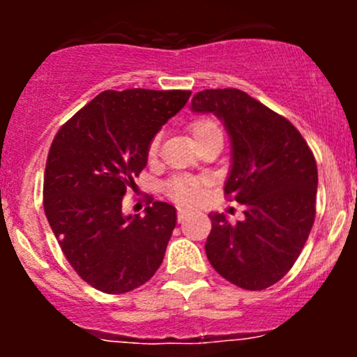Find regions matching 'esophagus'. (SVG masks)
<instances>
[{"label": "esophagus", "instance_id": "obj_1", "mask_svg": "<svg viewBox=\"0 0 357 357\" xmlns=\"http://www.w3.org/2000/svg\"><path fill=\"white\" fill-rule=\"evenodd\" d=\"M186 216H188V211L183 210V208H179V210H178V221H179V223H181V221L186 218Z\"/></svg>", "mask_w": 357, "mask_h": 357}]
</instances>
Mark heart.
I'll return each mask as SVG.
<instances>
[{
    "label": "heart",
    "instance_id": "1",
    "mask_svg": "<svg viewBox=\"0 0 357 357\" xmlns=\"http://www.w3.org/2000/svg\"><path fill=\"white\" fill-rule=\"evenodd\" d=\"M192 142L195 146L202 144L203 141L210 139L213 136H221V129L218 122L213 121L210 117H198L190 122L188 126ZM158 154V139H154L147 147V158L154 159ZM166 195L176 203L181 204H192L202 198L203 192V183L202 179L192 178V176H178V178L169 179L166 183Z\"/></svg>",
    "mask_w": 357,
    "mask_h": 357
}]
</instances>
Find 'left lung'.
I'll return each instance as SVG.
<instances>
[{"instance_id":"8db88e82","label":"left lung","mask_w":357,"mask_h":357,"mask_svg":"<svg viewBox=\"0 0 357 357\" xmlns=\"http://www.w3.org/2000/svg\"><path fill=\"white\" fill-rule=\"evenodd\" d=\"M191 110L213 112L231 142L225 195L245 206L230 223L211 213L206 257L231 284L264 290L292 268L315 218L317 165L301 132L267 105L238 89L202 90Z\"/></svg>"}]
</instances>
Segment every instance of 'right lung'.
I'll use <instances>...</instances> for the list:
<instances>
[{
	"label": "right lung",
	"instance_id": "1",
	"mask_svg": "<svg viewBox=\"0 0 357 357\" xmlns=\"http://www.w3.org/2000/svg\"><path fill=\"white\" fill-rule=\"evenodd\" d=\"M190 90H105L53 139L43 208L68 264L93 289L126 294L162 264L176 227L173 204L153 202L126 216L122 198L147 165V147Z\"/></svg>",
	"mask_w": 357,
	"mask_h": 357
}]
</instances>
